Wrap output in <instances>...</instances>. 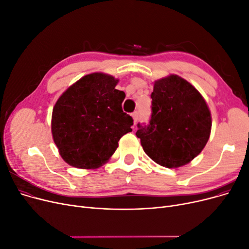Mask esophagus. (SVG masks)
Wrapping results in <instances>:
<instances>
[{"label": "esophagus", "instance_id": "34e87169", "mask_svg": "<svg viewBox=\"0 0 249 249\" xmlns=\"http://www.w3.org/2000/svg\"><path fill=\"white\" fill-rule=\"evenodd\" d=\"M132 116H133V120H134V124H136L137 121H138V112H137V111L133 112V113H132Z\"/></svg>", "mask_w": 249, "mask_h": 249}]
</instances>
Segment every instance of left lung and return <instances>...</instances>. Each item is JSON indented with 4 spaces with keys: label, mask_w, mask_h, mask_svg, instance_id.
<instances>
[{
    "label": "left lung",
    "mask_w": 249,
    "mask_h": 249,
    "mask_svg": "<svg viewBox=\"0 0 249 249\" xmlns=\"http://www.w3.org/2000/svg\"><path fill=\"white\" fill-rule=\"evenodd\" d=\"M152 115L136 136L147 155L167 168L194 160L207 145L212 116L205 98L185 79L171 74L154 82Z\"/></svg>",
    "instance_id": "1"
}]
</instances>
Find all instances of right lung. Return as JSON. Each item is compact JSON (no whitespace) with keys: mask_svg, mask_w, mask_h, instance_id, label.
I'll return each instance as SVG.
<instances>
[{"mask_svg":"<svg viewBox=\"0 0 249 249\" xmlns=\"http://www.w3.org/2000/svg\"><path fill=\"white\" fill-rule=\"evenodd\" d=\"M118 79L91 73L71 85L55 102L52 135L61 157L76 168L96 169L118 147L120 139L132 132L133 118L123 111L124 91Z\"/></svg>","mask_w":249,"mask_h":249,"instance_id":"right-lung-1","label":"right lung"}]
</instances>
